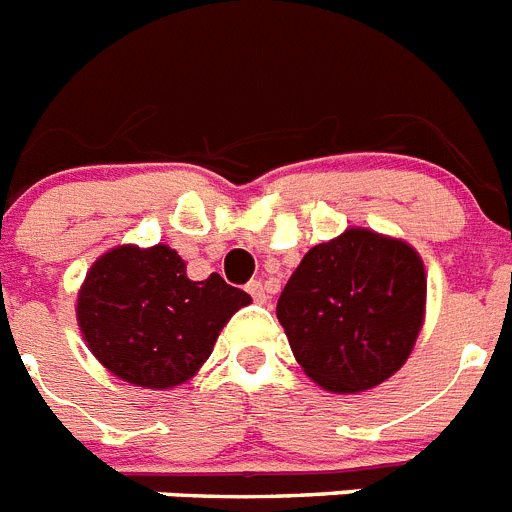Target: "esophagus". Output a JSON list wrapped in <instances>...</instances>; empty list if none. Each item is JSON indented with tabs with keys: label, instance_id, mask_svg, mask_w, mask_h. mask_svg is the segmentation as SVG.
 <instances>
[{
	"label": "esophagus",
	"instance_id": "obj_1",
	"mask_svg": "<svg viewBox=\"0 0 512 512\" xmlns=\"http://www.w3.org/2000/svg\"><path fill=\"white\" fill-rule=\"evenodd\" d=\"M246 292L256 302H266V300H269V289H266L264 282H248L246 284Z\"/></svg>",
	"mask_w": 512,
	"mask_h": 512
}]
</instances>
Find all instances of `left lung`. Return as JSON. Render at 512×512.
Returning <instances> with one entry per match:
<instances>
[{"label":"left lung","mask_w":512,"mask_h":512,"mask_svg":"<svg viewBox=\"0 0 512 512\" xmlns=\"http://www.w3.org/2000/svg\"><path fill=\"white\" fill-rule=\"evenodd\" d=\"M425 271L402 241L351 228L310 248L277 302L295 359L330 392L377 387L423 325Z\"/></svg>","instance_id":"8db88e82"}]
</instances>
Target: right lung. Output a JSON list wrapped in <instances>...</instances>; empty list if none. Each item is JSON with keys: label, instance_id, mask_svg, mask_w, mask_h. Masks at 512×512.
<instances>
[{"label": "right lung", "instance_id": "obj_1", "mask_svg": "<svg viewBox=\"0 0 512 512\" xmlns=\"http://www.w3.org/2000/svg\"><path fill=\"white\" fill-rule=\"evenodd\" d=\"M251 297L220 274L202 282L169 246H120L89 269L79 292V328L112 374L138 387L187 382L217 336Z\"/></svg>", "mask_w": 512, "mask_h": 512}]
</instances>
